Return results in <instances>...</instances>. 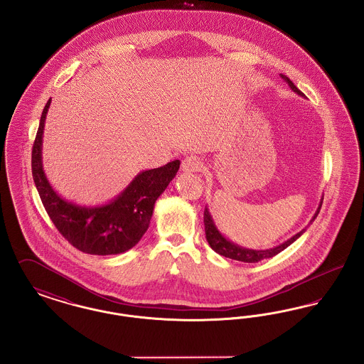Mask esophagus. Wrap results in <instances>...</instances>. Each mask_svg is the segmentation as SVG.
I'll return each instance as SVG.
<instances>
[{
	"label": "esophagus",
	"instance_id": "obj_1",
	"mask_svg": "<svg viewBox=\"0 0 364 364\" xmlns=\"http://www.w3.org/2000/svg\"><path fill=\"white\" fill-rule=\"evenodd\" d=\"M202 169V162L199 159V156H190L183 159L181 162V171L187 172V173H192V172H198Z\"/></svg>",
	"mask_w": 364,
	"mask_h": 364
}]
</instances>
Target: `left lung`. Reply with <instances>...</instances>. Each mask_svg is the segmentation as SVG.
Wrapping results in <instances>:
<instances>
[{"instance_id":"left-lung-1","label":"left lung","mask_w":364,"mask_h":364,"mask_svg":"<svg viewBox=\"0 0 364 364\" xmlns=\"http://www.w3.org/2000/svg\"><path fill=\"white\" fill-rule=\"evenodd\" d=\"M279 76H281V79H284V82H285L288 86L291 87V90H292L294 92H296V94L300 95V97H303V98H306V95H304L297 87L294 86V83H292V80H291L289 77H287L285 75H281V73H279ZM322 200H323V198H321V202H319V205H318V208H316L315 214L312 215L309 225L306 226L304 229H301L299 233H296L291 239H288L287 242H281V244H278L276 247L267 248V250L245 248V247H242V245H239V244H236V242H230L228 237H225V236L220 232V229L217 228L214 220H213V215H211L210 210H208V206H206V208H205V215H203L206 240H208V244H210V247H211L217 254H220V255H223V257H225V258H229V259L240 260V262H245V263H257V262H260V260L273 258L274 255H277L281 251H284L287 247H289L292 242H296V240L307 230V228L311 225L312 223H314V220L316 218V215L319 214V210H321V206H322Z\"/></svg>"}]
</instances>
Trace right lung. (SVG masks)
Segmentation results:
<instances>
[{"instance_id": "right-lung-1", "label": "right lung", "mask_w": 364, "mask_h": 364, "mask_svg": "<svg viewBox=\"0 0 364 364\" xmlns=\"http://www.w3.org/2000/svg\"><path fill=\"white\" fill-rule=\"evenodd\" d=\"M45 105L33 147V177L41 200L58 232L77 250L92 255H117L138 244L153 217L156 199L166 190L180 168L174 159L165 166L139 172L112 200L82 206L63 198L48 180L42 161L46 114Z\"/></svg>"}]
</instances>
